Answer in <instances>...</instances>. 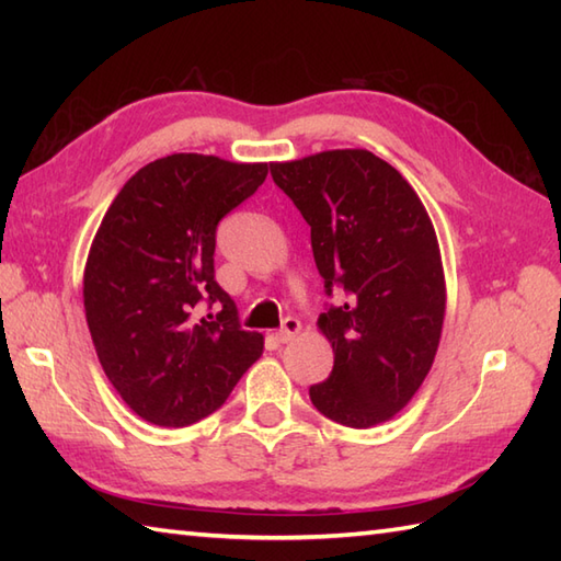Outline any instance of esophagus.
<instances>
[{
    "instance_id": "1",
    "label": "esophagus",
    "mask_w": 561,
    "mask_h": 561,
    "mask_svg": "<svg viewBox=\"0 0 561 561\" xmlns=\"http://www.w3.org/2000/svg\"><path fill=\"white\" fill-rule=\"evenodd\" d=\"M299 332H301V323H299V320H296V318H287V320H284V323H282V328H279L277 332H274V340L282 342V344H287V342H291L296 335H299Z\"/></svg>"
}]
</instances>
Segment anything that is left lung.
<instances>
[{"label": "left lung", "mask_w": 561, "mask_h": 561, "mask_svg": "<svg viewBox=\"0 0 561 561\" xmlns=\"http://www.w3.org/2000/svg\"><path fill=\"white\" fill-rule=\"evenodd\" d=\"M270 173L311 226L325 294L344 291L318 318L335 366L311 402L352 428L388 422L424 383L444 328L434 224L412 185L366 149L270 163Z\"/></svg>", "instance_id": "1"}]
</instances>
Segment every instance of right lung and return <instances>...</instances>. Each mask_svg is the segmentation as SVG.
<instances>
[{
    "mask_svg": "<svg viewBox=\"0 0 561 561\" xmlns=\"http://www.w3.org/2000/svg\"><path fill=\"white\" fill-rule=\"evenodd\" d=\"M267 163L171 153L147 163L105 211L83 270L93 347L141 420L187 426L219 410L257 356L214 279L219 221L265 183ZM207 300L220 313L196 318Z\"/></svg>",
    "mask_w": 561,
    "mask_h": 561,
    "instance_id": "obj_1",
    "label": "right lung"
}]
</instances>
